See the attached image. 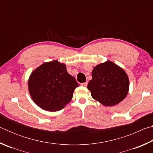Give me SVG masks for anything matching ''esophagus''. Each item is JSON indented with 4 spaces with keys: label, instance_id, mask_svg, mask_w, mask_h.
I'll use <instances>...</instances> for the list:
<instances>
[{
    "label": "esophagus",
    "instance_id": "1",
    "mask_svg": "<svg viewBox=\"0 0 153 153\" xmlns=\"http://www.w3.org/2000/svg\"><path fill=\"white\" fill-rule=\"evenodd\" d=\"M87 85H88V82H84V83H82L81 84V86H87Z\"/></svg>",
    "mask_w": 153,
    "mask_h": 153
}]
</instances>
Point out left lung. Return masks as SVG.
Listing matches in <instances>:
<instances>
[{
  "instance_id": "8db88e82",
  "label": "left lung",
  "mask_w": 153,
  "mask_h": 153,
  "mask_svg": "<svg viewBox=\"0 0 153 153\" xmlns=\"http://www.w3.org/2000/svg\"><path fill=\"white\" fill-rule=\"evenodd\" d=\"M92 76L87 88L92 98L102 105L112 107L126 97L129 86L128 76L113 62L98 65L93 69Z\"/></svg>"
}]
</instances>
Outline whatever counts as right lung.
<instances>
[{
  "mask_svg": "<svg viewBox=\"0 0 153 153\" xmlns=\"http://www.w3.org/2000/svg\"><path fill=\"white\" fill-rule=\"evenodd\" d=\"M79 84L57 61L41 65L31 74L28 88L31 97L38 107L48 111H57L71 101Z\"/></svg>",
  "mask_w": 153,
  "mask_h": 153,
  "instance_id": "add662e5",
  "label": "right lung"
}]
</instances>
